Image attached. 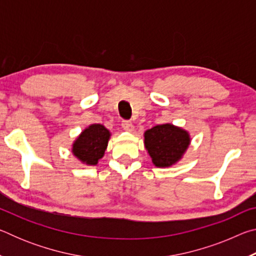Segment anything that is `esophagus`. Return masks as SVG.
Masks as SVG:
<instances>
[{"mask_svg":"<svg viewBox=\"0 0 256 256\" xmlns=\"http://www.w3.org/2000/svg\"><path fill=\"white\" fill-rule=\"evenodd\" d=\"M122 126H123V128L125 130V131H128V132L133 131V128H134L133 123L131 122V120H123Z\"/></svg>","mask_w":256,"mask_h":256,"instance_id":"obj_1","label":"esophagus"}]
</instances>
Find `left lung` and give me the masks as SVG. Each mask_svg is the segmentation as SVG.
Instances as JSON below:
<instances>
[{
	"label": "left lung",
	"instance_id": "left-lung-1",
	"mask_svg": "<svg viewBox=\"0 0 256 256\" xmlns=\"http://www.w3.org/2000/svg\"><path fill=\"white\" fill-rule=\"evenodd\" d=\"M190 144V133L170 123L144 132V146L156 167H170L183 158Z\"/></svg>",
	"mask_w": 256,
	"mask_h": 256
}]
</instances>
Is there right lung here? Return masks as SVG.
Segmentation results:
<instances>
[{"label": "right lung", "instance_id": "add662e5", "mask_svg": "<svg viewBox=\"0 0 256 256\" xmlns=\"http://www.w3.org/2000/svg\"><path fill=\"white\" fill-rule=\"evenodd\" d=\"M110 132L102 124H92L86 128L72 144V154L82 164L96 166L107 149Z\"/></svg>", "mask_w": 256, "mask_h": 256}]
</instances>
